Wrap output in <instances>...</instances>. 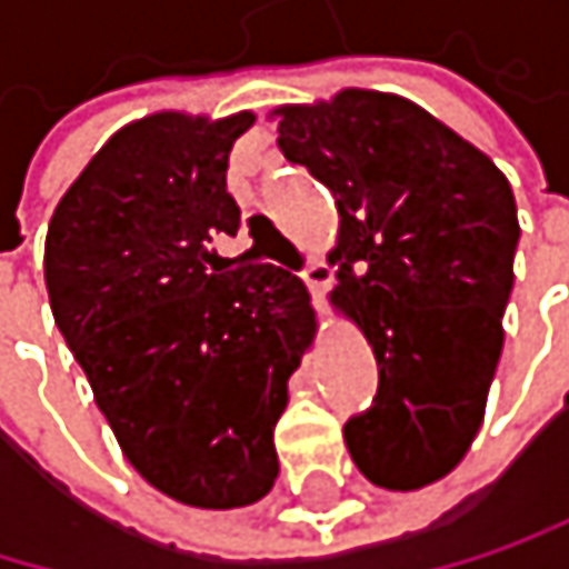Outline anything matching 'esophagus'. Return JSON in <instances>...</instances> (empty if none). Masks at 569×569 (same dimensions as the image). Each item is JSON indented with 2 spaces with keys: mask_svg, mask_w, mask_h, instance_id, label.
I'll return each mask as SVG.
<instances>
[{
  "mask_svg": "<svg viewBox=\"0 0 569 569\" xmlns=\"http://www.w3.org/2000/svg\"><path fill=\"white\" fill-rule=\"evenodd\" d=\"M300 279H303L307 287H310V293H313V303H317V310H323V307H327V303H323V293H327V287H331V279H335L331 266H327L323 259H310V262L303 266Z\"/></svg>",
  "mask_w": 569,
  "mask_h": 569,
  "instance_id": "obj_1",
  "label": "esophagus"
}]
</instances>
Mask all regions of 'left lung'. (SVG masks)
I'll return each instance as SVG.
<instances>
[{"label": "left lung", "mask_w": 569, "mask_h": 569, "mask_svg": "<svg viewBox=\"0 0 569 569\" xmlns=\"http://www.w3.org/2000/svg\"><path fill=\"white\" fill-rule=\"evenodd\" d=\"M279 149L335 193V307L379 361V392L345 423L351 461L392 491L450 475L498 368L519 218L481 149L399 94L348 88L287 104Z\"/></svg>", "instance_id": "8db88e82"}]
</instances>
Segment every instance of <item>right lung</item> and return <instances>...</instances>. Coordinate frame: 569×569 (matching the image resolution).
Listing matches in <instances>:
<instances>
[{
  "label": "right lung",
  "mask_w": 569,
  "mask_h": 569,
  "mask_svg": "<svg viewBox=\"0 0 569 569\" xmlns=\"http://www.w3.org/2000/svg\"><path fill=\"white\" fill-rule=\"evenodd\" d=\"M252 112H160L119 129L63 193L43 276L63 341L129 465L193 509H242L276 475V420L307 348V290L287 269H224L242 224L228 152Z\"/></svg>",
  "instance_id": "add662e5"
}]
</instances>
